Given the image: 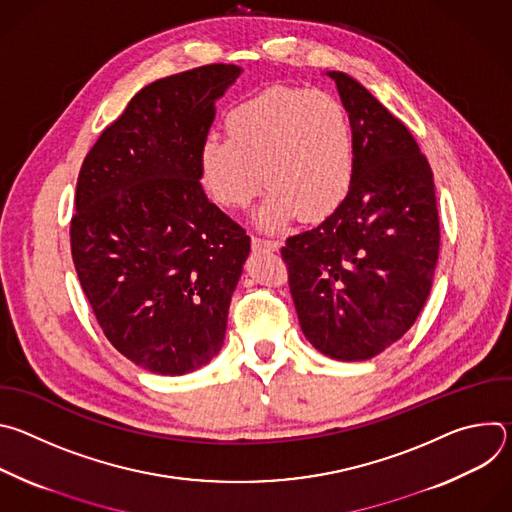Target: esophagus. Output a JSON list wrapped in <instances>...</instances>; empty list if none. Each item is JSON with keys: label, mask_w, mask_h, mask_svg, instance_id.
I'll list each match as a JSON object with an SVG mask.
<instances>
[{"label": "esophagus", "mask_w": 512, "mask_h": 512, "mask_svg": "<svg viewBox=\"0 0 512 512\" xmlns=\"http://www.w3.org/2000/svg\"><path fill=\"white\" fill-rule=\"evenodd\" d=\"M251 245L255 251H277L281 247L279 241H271L263 237H251Z\"/></svg>", "instance_id": "obj_1"}]
</instances>
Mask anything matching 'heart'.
I'll return each instance as SVG.
<instances>
[{
    "label": "heart",
    "instance_id": "obj_1",
    "mask_svg": "<svg viewBox=\"0 0 512 512\" xmlns=\"http://www.w3.org/2000/svg\"><path fill=\"white\" fill-rule=\"evenodd\" d=\"M227 139L200 145V182L223 208H245L265 184L271 192L255 214L265 231L294 221H322L348 196L354 137L346 109L322 91L269 87L225 117ZM264 182H260V176Z\"/></svg>",
    "mask_w": 512,
    "mask_h": 512
}]
</instances>
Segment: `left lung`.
<instances>
[{"label":"left lung","instance_id":"8db88e82","mask_svg":"<svg viewBox=\"0 0 512 512\" xmlns=\"http://www.w3.org/2000/svg\"><path fill=\"white\" fill-rule=\"evenodd\" d=\"M336 83L354 137L346 200L281 257L300 326L322 354L369 360L421 314L440 253L431 168L409 129L344 72Z\"/></svg>","mask_w":512,"mask_h":512}]
</instances>
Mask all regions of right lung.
Segmentation results:
<instances>
[{"label":"right lung","mask_w":512,"mask_h":512,"mask_svg":"<svg viewBox=\"0 0 512 512\" xmlns=\"http://www.w3.org/2000/svg\"><path fill=\"white\" fill-rule=\"evenodd\" d=\"M241 72L208 64L143 87L79 174L70 243L83 291L109 342L156 375L192 373L221 352L251 251L198 168L214 103Z\"/></svg>","instance_id":"add662e5"}]
</instances>
